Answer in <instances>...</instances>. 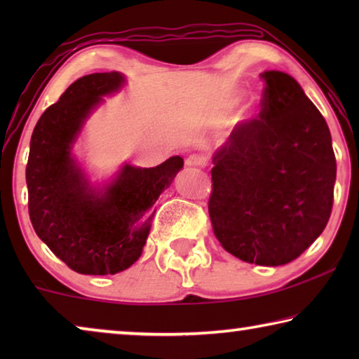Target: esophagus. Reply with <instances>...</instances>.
Wrapping results in <instances>:
<instances>
[{
  "label": "esophagus",
  "instance_id": "34e87169",
  "mask_svg": "<svg viewBox=\"0 0 359 359\" xmlns=\"http://www.w3.org/2000/svg\"><path fill=\"white\" fill-rule=\"evenodd\" d=\"M185 165H187L188 168H203V166H205V160H204V158H203L201 155L193 154V155H190V156L187 158Z\"/></svg>",
  "mask_w": 359,
  "mask_h": 359
}]
</instances>
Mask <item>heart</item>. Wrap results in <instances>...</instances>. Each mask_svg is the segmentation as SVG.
I'll use <instances>...</instances> for the list:
<instances>
[{
	"instance_id": "1",
	"label": "heart",
	"mask_w": 359,
	"mask_h": 359,
	"mask_svg": "<svg viewBox=\"0 0 359 359\" xmlns=\"http://www.w3.org/2000/svg\"><path fill=\"white\" fill-rule=\"evenodd\" d=\"M242 98H244V96H242V93H233V95H229L228 98L223 100L222 104L218 106V111H220L222 114L233 112L234 109L241 104Z\"/></svg>"
}]
</instances>
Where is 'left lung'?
I'll return each instance as SVG.
<instances>
[{
  "instance_id": "left-lung-1",
  "label": "left lung",
  "mask_w": 359,
  "mask_h": 359,
  "mask_svg": "<svg viewBox=\"0 0 359 359\" xmlns=\"http://www.w3.org/2000/svg\"><path fill=\"white\" fill-rule=\"evenodd\" d=\"M259 118L236 128L212 156L209 215L224 250L245 263L282 266L323 233L336 184L326 120L301 85L264 71Z\"/></svg>"
}]
</instances>
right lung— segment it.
<instances>
[{
    "instance_id": "obj_1",
    "label": "right lung",
    "mask_w": 359,
    "mask_h": 359,
    "mask_svg": "<svg viewBox=\"0 0 359 359\" xmlns=\"http://www.w3.org/2000/svg\"><path fill=\"white\" fill-rule=\"evenodd\" d=\"M125 83L117 71L77 79L41 115L29 142V220L39 239L79 274H117L136 263L151 208L184 168V158L175 155L155 168L125 163L107 184L90 182L72 147L104 96Z\"/></svg>"
}]
</instances>
